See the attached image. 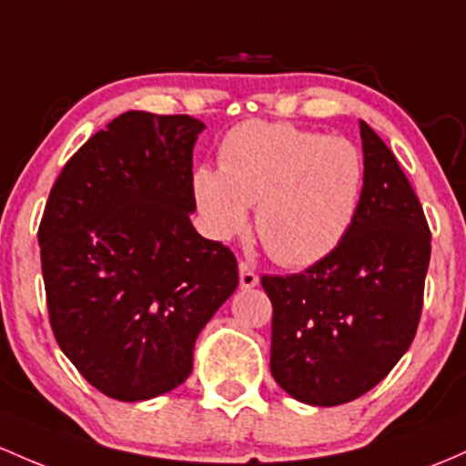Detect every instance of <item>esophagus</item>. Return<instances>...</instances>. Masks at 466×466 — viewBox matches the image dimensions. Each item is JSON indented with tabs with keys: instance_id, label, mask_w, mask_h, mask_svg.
<instances>
[{
	"instance_id": "34e87169",
	"label": "esophagus",
	"mask_w": 466,
	"mask_h": 466,
	"mask_svg": "<svg viewBox=\"0 0 466 466\" xmlns=\"http://www.w3.org/2000/svg\"><path fill=\"white\" fill-rule=\"evenodd\" d=\"M238 279H241V288L243 289H252V288H257L258 285V274L254 272L252 268H249L248 263H238Z\"/></svg>"
}]
</instances>
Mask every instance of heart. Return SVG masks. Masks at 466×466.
Wrapping results in <instances>:
<instances>
[{
    "mask_svg": "<svg viewBox=\"0 0 466 466\" xmlns=\"http://www.w3.org/2000/svg\"><path fill=\"white\" fill-rule=\"evenodd\" d=\"M218 167L194 172L197 206L214 237L229 238L257 206V232L283 265L320 260L345 237L362 190V157L351 141L283 121L249 119L218 147Z\"/></svg>",
    "mask_w": 466,
    "mask_h": 466,
    "instance_id": "heart-1",
    "label": "heart"
}]
</instances>
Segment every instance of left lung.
Masks as SVG:
<instances>
[{
  "instance_id": "8db88e82",
  "label": "left lung",
  "mask_w": 466,
  "mask_h": 466,
  "mask_svg": "<svg viewBox=\"0 0 466 466\" xmlns=\"http://www.w3.org/2000/svg\"><path fill=\"white\" fill-rule=\"evenodd\" d=\"M365 177L340 243L305 272L263 276L272 300L274 380L291 398L336 407L374 390L416 336L431 232L385 141L360 121Z\"/></svg>"
}]
</instances>
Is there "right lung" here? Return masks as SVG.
Segmentation results:
<instances>
[{"instance_id":"add662e5","label":"right lung","mask_w":466,"mask_h":466,"mask_svg":"<svg viewBox=\"0 0 466 466\" xmlns=\"http://www.w3.org/2000/svg\"><path fill=\"white\" fill-rule=\"evenodd\" d=\"M203 121L130 110L70 157L42 223L53 334L95 390L124 402L192 374L197 336L238 285L232 249L194 229Z\"/></svg>"}]
</instances>
